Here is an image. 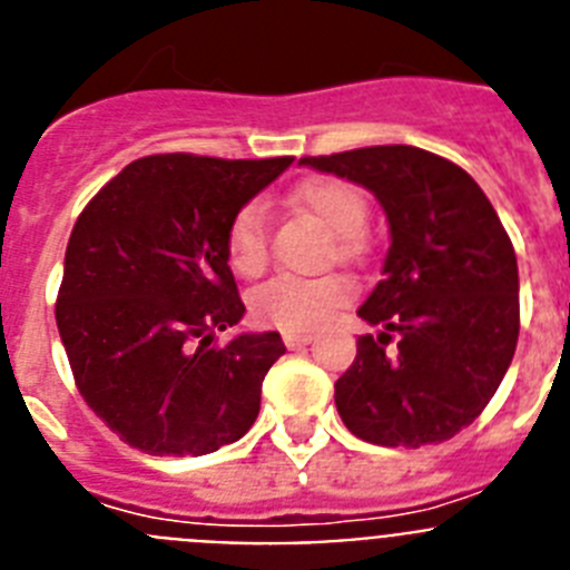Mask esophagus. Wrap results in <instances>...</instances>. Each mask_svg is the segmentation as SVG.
Masks as SVG:
<instances>
[{"label": "esophagus", "instance_id": "obj_1", "mask_svg": "<svg viewBox=\"0 0 570 570\" xmlns=\"http://www.w3.org/2000/svg\"><path fill=\"white\" fill-rule=\"evenodd\" d=\"M282 340H285V345H288V347H302V345H311V340H314V336L285 331V336H282Z\"/></svg>", "mask_w": 570, "mask_h": 570}]
</instances>
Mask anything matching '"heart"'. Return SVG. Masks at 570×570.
<instances>
[{
    "label": "heart",
    "mask_w": 570,
    "mask_h": 570,
    "mask_svg": "<svg viewBox=\"0 0 570 570\" xmlns=\"http://www.w3.org/2000/svg\"><path fill=\"white\" fill-rule=\"evenodd\" d=\"M296 208L316 216L331 234H336V254L342 259L360 254V230L365 225L367 203L354 185L342 179H308L291 194ZM225 256L228 265L239 276H256L268 265V219L259 203L242 205L228 223L225 234ZM354 288L345 276H276L265 282L250 296V314L259 325H271L279 331L308 334L322 328L351 299Z\"/></svg>",
    "instance_id": "obj_1"
}]
</instances>
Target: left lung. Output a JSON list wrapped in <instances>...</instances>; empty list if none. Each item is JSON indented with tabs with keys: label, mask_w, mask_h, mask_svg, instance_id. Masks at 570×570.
<instances>
[{
	"label": "left lung",
	"mask_w": 570,
	"mask_h": 570,
	"mask_svg": "<svg viewBox=\"0 0 570 570\" xmlns=\"http://www.w3.org/2000/svg\"><path fill=\"white\" fill-rule=\"evenodd\" d=\"M380 199L391 230L382 279L356 314L334 400L354 436L385 448L456 436L497 394L520 336L517 254L500 216L460 165L414 145L302 156Z\"/></svg>",
	"instance_id": "1"
}]
</instances>
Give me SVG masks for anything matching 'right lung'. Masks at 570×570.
<instances>
[{"label": "right lung", "mask_w": 570, "mask_h": 570, "mask_svg": "<svg viewBox=\"0 0 570 570\" xmlns=\"http://www.w3.org/2000/svg\"><path fill=\"white\" fill-rule=\"evenodd\" d=\"M291 163L142 156L79 214L57 328L82 400L130 448L203 456L254 425L285 345L276 331L216 345L245 314L225 234Z\"/></svg>", "instance_id": "1"}]
</instances>
